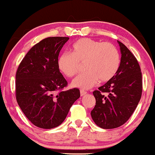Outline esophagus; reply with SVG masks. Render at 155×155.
Segmentation results:
<instances>
[{"label":"esophagus","instance_id":"1","mask_svg":"<svg viewBox=\"0 0 155 155\" xmlns=\"http://www.w3.org/2000/svg\"><path fill=\"white\" fill-rule=\"evenodd\" d=\"M87 93V92L86 91H84V90H81V91H80V94H81V96L86 95Z\"/></svg>","mask_w":155,"mask_h":155}]
</instances>
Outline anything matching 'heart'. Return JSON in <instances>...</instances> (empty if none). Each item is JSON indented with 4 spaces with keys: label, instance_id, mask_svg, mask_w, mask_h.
Segmentation results:
<instances>
[{
    "label": "heart",
    "instance_id": "obj_1",
    "mask_svg": "<svg viewBox=\"0 0 155 155\" xmlns=\"http://www.w3.org/2000/svg\"><path fill=\"white\" fill-rule=\"evenodd\" d=\"M71 53L64 52L58 59L60 72L67 77L75 76L84 63V74L75 78L71 86L88 90L100 81L106 82L114 77L120 65V54L117 48L111 43L93 40L79 39L71 48Z\"/></svg>",
    "mask_w": 155,
    "mask_h": 155
}]
</instances>
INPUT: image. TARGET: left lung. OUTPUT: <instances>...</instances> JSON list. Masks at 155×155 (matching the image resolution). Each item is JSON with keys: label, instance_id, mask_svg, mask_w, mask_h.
Returning <instances> with one entry per match:
<instances>
[{"label": "left lung", "instance_id": "left-lung-1", "mask_svg": "<svg viewBox=\"0 0 155 155\" xmlns=\"http://www.w3.org/2000/svg\"><path fill=\"white\" fill-rule=\"evenodd\" d=\"M122 57L116 75L98 90L93 92L96 101L91 117L104 129L120 127L129 120L139 103L142 93V75L136 58L117 41Z\"/></svg>", "mask_w": 155, "mask_h": 155}]
</instances>
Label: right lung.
Instances as JSON below:
<instances>
[{
	"label": "right lung",
	"mask_w": 155,
	"mask_h": 155,
	"mask_svg": "<svg viewBox=\"0 0 155 155\" xmlns=\"http://www.w3.org/2000/svg\"><path fill=\"white\" fill-rule=\"evenodd\" d=\"M68 37H49L27 53L16 74V98L24 114L40 128L58 127L80 97L79 89L60 91L67 81L58 59Z\"/></svg>",
	"instance_id": "obj_1"
}]
</instances>
